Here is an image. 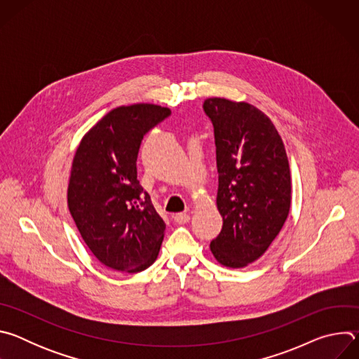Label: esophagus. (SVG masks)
Instances as JSON below:
<instances>
[{"label":"esophagus","mask_w":359,"mask_h":359,"mask_svg":"<svg viewBox=\"0 0 359 359\" xmlns=\"http://www.w3.org/2000/svg\"><path fill=\"white\" fill-rule=\"evenodd\" d=\"M173 220H175L177 224H186V223H189L190 216H189L187 213H179V215H175V216H173Z\"/></svg>","instance_id":"obj_1"}]
</instances>
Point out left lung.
Instances as JSON below:
<instances>
[{
	"label": "left lung",
	"mask_w": 359,
	"mask_h": 359,
	"mask_svg": "<svg viewBox=\"0 0 359 359\" xmlns=\"http://www.w3.org/2000/svg\"><path fill=\"white\" fill-rule=\"evenodd\" d=\"M203 109L215 128L220 234L215 259L243 269L259 260L281 231L291 206V175L281 136L267 115L247 104L209 97Z\"/></svg>",
	"instance_id": "obj_1"
}]
</instances>
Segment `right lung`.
<instances>
[{"label": "right lung", "mask_w": 359, "mask_h": 359, "mask_svg": "<svg viewBox=\"0 0 359 359\" xmlns=\"http://www.w3.org/2000/svg\"><path fill=\"white\" fill-rule=\"evenodd\" d=\"M169 115L153 104L115 108L75 151L68 208L89 250L112 270L139 273L158 259L166 224L139 184L136 161L143 136Z\"/></svg>", "instance_id": "obj_1"}]
</instances>
